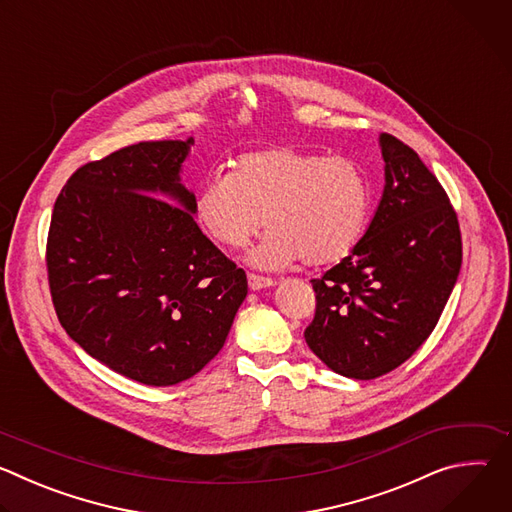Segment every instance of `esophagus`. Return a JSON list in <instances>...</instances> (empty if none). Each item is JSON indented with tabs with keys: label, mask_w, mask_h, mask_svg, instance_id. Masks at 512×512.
<instances>
[{
	"label": "esophagus",
	"mask_w": 512,
	"mask_h": 512,
	"mask_svg": "<svg viewBox=\"0 0 512 512\" xmlns=\"http://www.w3.org/2000/svg\"><path fill=\"white\" fill-rule=\"evenodd\" d=\"M247 279H249V287H251L253 291L263 289V287H273V285L277 283L275 279H271V277H263V275H257V273H249V275H247Z\"/></svg>",
	"instance_id": "34e87169"
}]
</instances>
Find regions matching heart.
I'll list each match as a JSON object with an SVG mask.
<instances>
[{"label": "heart", "mask_w": 512, "mask_h": 512, "mask_svg": "<svg viewBox=\"0 0 512 512\" xmlns=\"http://www.w3.org/2000/svg\"><path fill=\"white\" fill-rule=\"evenodd\" d=\"M371 208V184L348 156L269 148L237 158L235 174L214 172L194 202L198 225L229 249L271 229L251 263L283 269L300 257L330 265L358 243Z\"/></svg>", "instance_id": "1"}]
</instances>
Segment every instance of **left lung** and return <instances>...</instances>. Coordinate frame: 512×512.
<instances>
[{"mask_svg":"<svg viewBox=\"0 0 512 512\" xmlns=\"http://www.w3.org/2000/svg\"><path fill=\"white\" fill-rule=\"evenodd\" d=\"M385 190L348 257L312 279L316 314L304 338L334 373L371 381L433 332L462 265L454 206L419 156L381 135Z\"/></svg>","mask_w":512,"mask_h":512,"instance_id":"left-lung-1","label":"left lung"}]
</instances>
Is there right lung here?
<instances>
[{"label": "right lung", "mask_w": 512, "mask_h": 512, "mask_svg": "<svg viewBox=\"0 0 512 512\" xmlns=\"http://www.w3.org/2000/svg\"><path fill=\"white\" fill-rule=\"evenodd\" d=\"M192 145L139 141L81 166L48 231L62 328L111 371L150 387L202 371L247 298L245 271L202 235L196 198L180 184Z\"/></svg>", "instance_id": "right-lung-1"}]
</instances>
